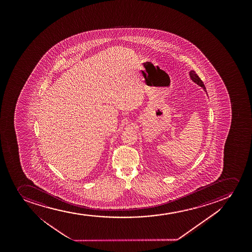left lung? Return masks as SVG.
<instances>
[{"mask_svg":"<svg viewBox=\"0 0 252 252\" xmlns=\"http://www.w3.org/2000/svg\"><path fill=\"white\" fill-rule=\"evenodd\" d=\"M189 75H190V77H191V80H192L195 83H197V84L198 85V86H200V87H203V90L206 92L205 86L203 84V82L202 81V80L199 78V76L196 74V72H195L194 70H191L190 73H189Z\"/></svg>","mask_w":252,"mask_h":252,"instance_id":"8db88e82","label":"left lung"}]
</instances>
